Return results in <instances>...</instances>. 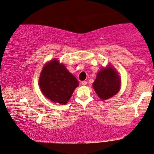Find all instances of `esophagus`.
<instances>
[{"label":"esophagus","mask_w":154,"mask_h":154,"mask_svg":"<svg viewBox=\"0 0 154 154\" xmlns=\"http://www.w3.org/2000/svg\"><path fill=\"white\" fill-rule=\"evenodd\" d=\"M82 84L83 85V86H86V85L87 84L86 81H83V82H82Z\"/></svg>","instance_id":"obj_1"}]
</instances>
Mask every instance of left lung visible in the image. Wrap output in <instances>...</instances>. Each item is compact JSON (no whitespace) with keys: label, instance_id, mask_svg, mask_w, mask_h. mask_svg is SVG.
<instances>
[{"label":"left lung","instance_id":"8db88e82","mask_svg":"<svg viewBox=\"0 0 154 154\" xmlns=\"http://www.w3.org/2000/svg\"><path fill=\"white\" fill-rule=\"evenodd\" d=\"M97 94L102 101L111 98L120 90L121 81L119 73L110 65L102 68L93 83Z\"/></svg>","mask_w":154,"mask_h":154}]
</instances>
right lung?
<instances>
[{
  "mask_svg": "<svg viewBox=\"0 0 154 154\" xmlns=\"http://www.w3.org/2000/svg\"><path fill=\"white\" fill-rule=\"evenodd\" d=\"M43 94L53 103L65 105L71 97L79 82L59 60L53 59L44 66L39 78Z\"/></svg>",
  "mask_w": 154,
  "mask_h": 154,
  "instance_id": "1",
  "label": "right lung"
}]
</instances>
